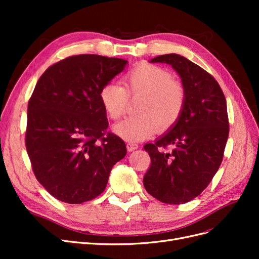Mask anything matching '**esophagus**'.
<instances>
[{
    "label": "esophagus",
    "mask_w": 259,
    "mask_h": 259,
    "mask_svg": "<svg viewBox=\"0 0 259 259\" xmlns=\"http://www.w3.org/2000/svg\"><path fill=\"white\" fill-rule=\"evenodd\" d=\"M126 148H127L128 151H134V150H136V149H138V145L135 144V143H130L128 142L126 144Z\"/></svg>",
    "instance_id": "esophagus-1"
}]
</instances>
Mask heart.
Instances as JSON below:
<instances>
[{
    "mask_svg": "<svg viewBox=\"0 0 259 259\" xmlns=\"http://www.w3.org/2000/svg\"><path fill=\"white\" fill-rule=\"evenodd\" d=\"M124 88L108 83L100 90V100L108 116L119 120L126 112L130 97L142 99L136 106L137 115L116 124L114 132L130 143L139 142L173 127L182 116L187 94L184 85L167 70L151 64H139L123 76Z\"/></svg>",
    "mask_w": 259,
    "mask_h": 259,
    "instance_id": "1",
    "label": "heart"
}]
</instances>
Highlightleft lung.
Instances as JSON below:
<instances>
[{
	"instance_id": "1",
	"label": "left lung",
	"mask_w": 259,
	"mask_h": 259,
	"mask_svg": "<svg viewBox=\"0 0 259 259\" xmlns=\"http://www.w3.org/2000/svg\"><path fill=\"white\" fill-rule=\"evenodd\" d=\"M151 62L171 66L182 79L187 99L174 126L144 147L151 159L144 186L156 200L183 204L197 198L221 166L229 135L227 103L214 76L184 56L161 55Z\"/></svg>"
}]
</instances>
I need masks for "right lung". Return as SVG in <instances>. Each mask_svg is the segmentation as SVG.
I'll return each instance as SVG.
<instances>
[{"instance_id":"add662e5","label":"right lung","mask_w":259,"mask_h":259,"mask_svg":"<svg viewBox=\"0 0 259 259\" xmlns=\"http://www.w3.org/2000/svg\"><path fill=\"white\" fill-rule=\"evenodd\" d=\"M127 60L94 54L54 64L38 79L28 104L26 148L36 179L69 204L95 199L106 189L123 140L108 133L100 90Z\"/></svg>"}]
</instances>
